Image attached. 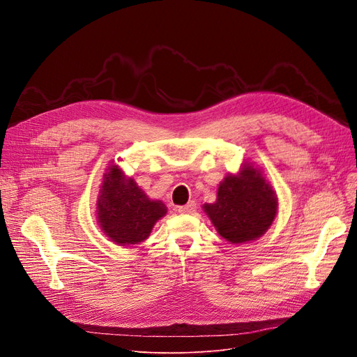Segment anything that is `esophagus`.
<instances>
[{
  "mask_svg": "<svg viewBox=\"0 0 357 357\" xmlns=\"http://www.w3.org/2000/svg\"><path fill=\"white\" fill-rule=\"evenodd\" d=\"M177 210H178V213H183V214H192L197 210V204H195V201H190L186 205H181V207H178Z\"/></svg>",
  "mask_w": 357,
  "mask_h": 357,
  "instance_id": "34e87169",
  "label": "esophagus"
}]
</instances>
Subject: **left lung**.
<instances>
[{
  "label": "left lung",
  "instance_id": "8db88e82",
  "mask_svg": "<svg viewBox=\"0 0 357 357\" xmlns=\"http://www.w3.org/2000/svg\"><path fill=\"white\" fill-rule=\"evenodd\" d=\"M277 197L262 172L244 164L238 174H228L219 185L218 199L204 204L215 231L226 241L241 244L262 236L277 214Z\"/></svg>",
  "mask_w": 357,
  "mask_h": 357
}]
</instances>
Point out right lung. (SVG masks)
I'll return each instance as SVG.
<instances>
[{
	"instance_id": "obj_1",
	"label": "right lung",
	"mask_w": 357,
	"mask_h": 357,
	"mask_svg": "<svg viewBox=\"0 0 357 357\" xmlns=\"http://www.w3.org/2000/svg\"><path fill=\"white\" fill-rule=\"evenodd\" d=\"M96 214L101 229L113 243L131 245L147 238L155 223L167 214V207L147 198L132 177L112 165L102 177Z\"/></svg>"
}]
</instances>
